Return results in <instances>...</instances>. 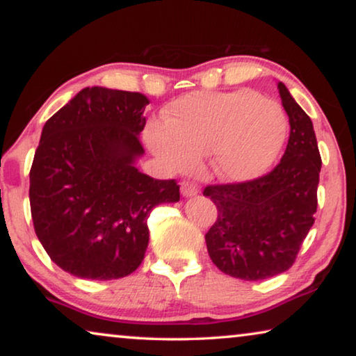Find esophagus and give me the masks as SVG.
Here are the masks:
<instances>
[{"mask_svg": "<svg viewBox=\"0 0 356 356\" xmlns=\"http://www.w3.org/2000/svg\"><path fill=\"white\" fill-rule=\"evenodd\" d=\"M180 193L185 198H190V196H195L198 193V187L193 182H190V180H184L182 184H180Z\"/></svg>", "mask_w": 356, "mask_h": 356, "instance_id": "obj_1", "label": "esophagus"}]
</instances>
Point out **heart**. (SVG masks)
Masks as SVG:
<instances>
[{"mask_svg": "<svg viewBox=\"0 0 356 356\" xmlns=\"http://www.w3.org/2000/svg\"><path fill=\"white\" fill-rule=\"evenodd\" d=\"M280 105L257 92H192L169 105L168 121H150L145 139L172 171H188L211 152L216 174L232 182L256 179L286 140Z\"/></svg>", "mask_w": 356, "mask_h": 356, "instance_id": "obj_1", "label": "heart"}]
</instances>
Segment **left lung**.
Returning a JSON list of instances; mask_svg holds the SVG:
<instances>
[{"instance_id":"8db88e82","label":"left lung","mask_w":356,"mask_h":356,"mask_svg":"<svg viewBox=\"0 0 356 356\" xmlns=\"http://www.w3.org/2000/svg\"><path fill=\"white\" fill-rule=\"evenodd\" d=\"M278 91L291 126L281 161L259 179L208 185L203 192L217 206V220L204 236L211 261L246 281L291 268L318 206L321 156L314 124L281 81Z\"/></svg>"}]
</instances>
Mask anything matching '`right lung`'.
<instances>
[{"label": "right lung", "instance_id": "obj_1", "mask_svg": "<svg viewBox=\"0 0 356 356\" xmlns=\"http://www.w3.org/2000/svg\"><path fill=\"white\" fill-rule=\"evenodd\" d=\"M144 94L84 88L42 127L30 169L35 233L73 277L118 280L144 261L147 219L180 198L176 180L142 174Z\"/></svg>", "mask_w": 356, "mask_h": 356}]
</instances>
